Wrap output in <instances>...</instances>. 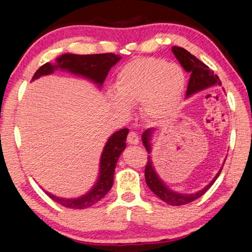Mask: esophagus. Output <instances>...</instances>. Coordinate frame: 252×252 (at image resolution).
<instances>
[{
  "instance_id": "obj_1",
  "label": "esophagus",
  "mask_w": 252,
  "mask_h": 252,
  "mask_svg": "<svg viewBox=\"0 0 252 252\" xmlns=\"http://www.w3.org/2000/svg\"><path fill=\"white\" fill-rule=\"evenodd\" d=\"M139 134L135 132H129L128 135H127V142L129 144H133V146L139 144Z\"/></svg>"
}]
</instances>
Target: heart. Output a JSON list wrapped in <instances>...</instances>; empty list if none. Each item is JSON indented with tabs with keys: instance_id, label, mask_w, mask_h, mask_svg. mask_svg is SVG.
I'll list each match as a JSON object with an SVG mask.
<instances>
[{
	"instance_id": "b5f03b06",
	"label": "heart",
	"mask_w": 252,
	"mask_h": 252,
	"mask_svg": "<svg viewBox=\"0 0 252 252\" xmlns=\"http://www.w3.org/2000/svg\"><path fill=\"white\" fill-rule=\"evenodd\" d=\"M116 92L109 93L111 104L124 115L129 106L142 104L143 115L165 120L180 108L186 89V74L180 66L158 58H137L120 68Z\"/></svg>"
}]
</instances>
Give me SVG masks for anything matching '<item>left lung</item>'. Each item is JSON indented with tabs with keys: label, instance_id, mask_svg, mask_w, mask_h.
Listing matches in <instances>:
<instances>
[{
	"label": "left lung",
	"instance_id": "8db88e82",
	"mask_svg": "<svg viewBox=\"0 0 252 252\" xmlns=\"http://www.w3.org/2000/svg\"><path fill=\"white\" fill-rule=\"evenodd\" d=\"M172 53L177 57L179 63L181 66L185 68L187 72H190V79H189V84L187 88V93H186V97H190L191 95L196 94V93L203 91L209 87H212L215 85H221L219 77L215 74V72L209 68L208 65H205L203 62H201L198 58H196L194 55H191L189 51H187L181 47H172ZM155 132V128H148L142 134V143L146 147L148 154H151V136ZM222 167L220 168L218 173L210 184L197 192L194 194H181V192H177L172 190L164 184V181L159 178L157 174L156 170H155L154 163L151 160V156H148V163L146 165V170H144V175H146V182L150 190L154 192L157 197H159L161 201L167 203L168 205L172 206H179L188 204L202 195H204L208 189L213 185V182L217 180L219 177L220 172H221Z\"/></svg>",
	"mask_w": 252,
	"mask_h": 252
}]
</instances>
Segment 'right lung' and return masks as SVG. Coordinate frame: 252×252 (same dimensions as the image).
I'll return each instance as SVG.
<instances>
[{"instance_id": "obj_1", "label": "right lung", "mask_w": 252, "mask_h": 252, "mask_svg": "<svg viewBox=\"0 0 252 252\" xmlns=\"http://www.w3.org/2000/svg\"><path fill=\"white\" fill-rule=\"evenodd\" d=\"M119 55L115 54H96V55H74L63 54L56 58L54 64L46 63L42 65L35 73L32 80L39 79L42 75L54 73V71L62 70L67 71L72 74L81 75L88 80L94 82L101 87L108 75L110 68L120 61ZM128 129L123 128L112 134L105 143L99 159V172L96 184L93 186L91 190L85 195L77 198H63L57 197L50 192H47L51 199L58 204L68 209H86L91 208L108 194L113 185V175L118 158L126 148V139Z\"/></svg>"}]
</instances>
